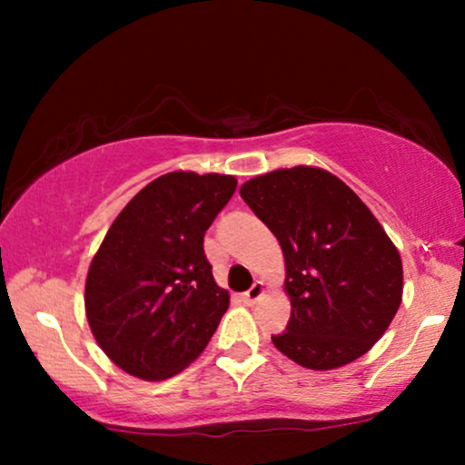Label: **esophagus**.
<instances>
[{
  "label": "esophagus",
  "instance_id": "34e87169",
  "mask_svg": "<svg viewBox=\"0 0 465 465\" xmlns=\"http://www.w3.org/2000/svg\"><path fill=\"white\" fill-rule=\"evenodd\" d=\"M262 294H264V283H262V282H256V283L252 285L250 290L245 292V294H243V301H245L247 304H253V302H256L258 298L262 296Z\"/></svg>",
  "mask_w": 465,
  "mask_h": 465
}]
</instances>
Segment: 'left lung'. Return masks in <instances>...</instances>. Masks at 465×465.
I'll return each mask as SVG.
<instances>
[{
	"instance_id": "left-lung-1",
	"label": "left lung",
	"mask_w": 465,
	"mask_h": 465,
	"mask_svg": "<svg viewBox=\"0 0 465 465\" xmlns=\"http://www.w3.org/2000/svg\"><path fill=\"white\" fill-rule=\"evenodd\" d=\"M241 199L283 250L292 315L275 347L311 371L364 355L402 302V260L371 209L317 167L253 177Z\"/></svg>"
}]
</instances>
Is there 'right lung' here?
<instances>
[{
	"instance_id": "add662e5",
	"label": "right lung",
	"mask_w": 465,
	"mask_h": 465,
	"mask_svg": "<svg viewBox=\"0 0 465 465\" xmlns=\"http://www.w3.org/2000/svg\"><path fill=\"white\" fill-rule=\"evenodd\" d=\"M237 188L232 175L173 171L133 196L107 231L86 277L94 341L145 381L183 371L228 309L203 237Z\"/></svg>"
}]
</instances>
